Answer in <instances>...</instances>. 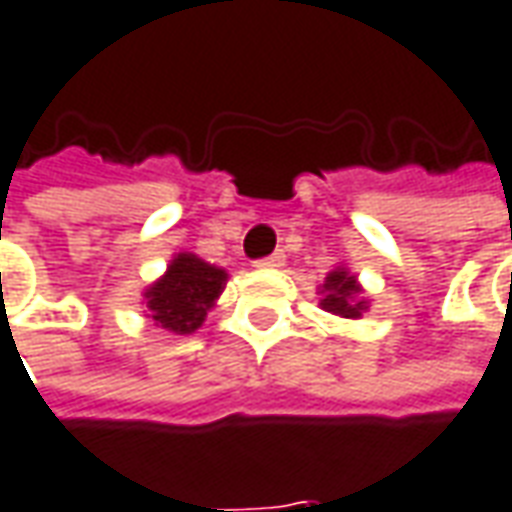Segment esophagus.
Here are the masks:
<instances>
[{
    "mask_svg": "<svg viewBox=\"0 0 512 512\" xmlns=\"http://www.w3.org/2000/svg\"><path fill=\"white\" fill-rule=\"evenodd\" d=\"M284 264V253L281 250H276L273 256H264V259H259L256 262V267H281Z\"/></svg>",
    "mask_w": 512,
    "mask_h": 512,
    "instance_id": "1",
    "label": "esophagus"
}]
</instances>
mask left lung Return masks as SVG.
Here are the masks:
<instances>
[{"instance_id": "obj_1", "label": "left lung", "mask_w": 512, "mask_h": 512, "mask_svg": "<svg viewBox=\"0 0 512 512\" xmlns=\"http://www.w3.org/2000/svg\"><path fill=\"white\" fill-rule=\"evenodd\" d=\"M323 298H320V306L331 312V315L348 317L354 320L365 309H368V301L362 298V287H359L357 276H351L345 267H337L326 276V284L320 287Z\"/></svg>"}]
</instances>
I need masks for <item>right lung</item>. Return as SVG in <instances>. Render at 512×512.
<instances>
[{"label": "right lung", "mask_w": 512, "mask_h": 512, "mask_svg": "<svg viewBox=\"0 0 512 512\" xmlns=\"http://www.w3.org/2000/svg\"><path fill=\"white\" fill-rule=\"evenodd\" d=\"M228 273L222 267L197 259L195 253H178L167 273L144 290V303L155 326L192 334L203 326L214 301L225 290Z\"/></svg>", "instance_id": "1"}]
</instances>
